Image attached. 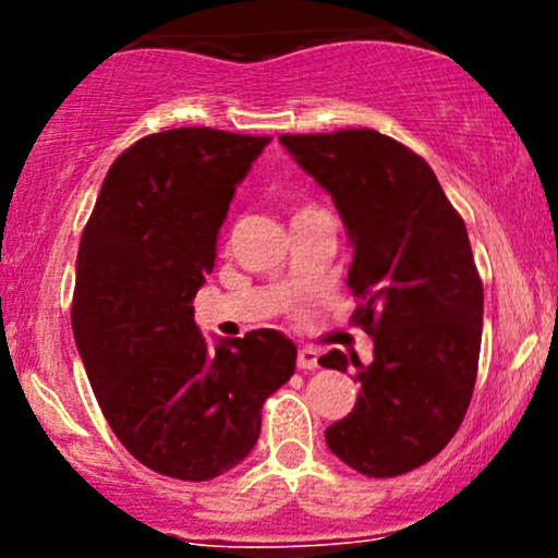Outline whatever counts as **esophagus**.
I'll return each instance as SVG.
<instances>
[{
  "label": "esophagus",
  "instance_id": "1",
  "mask_svg": "<svg viewBox=\"0 0 558 558\" xmlns=\"http://www.w3.org/2000/svg\"><path fill=\"white\" fill-rule=\"evenodd\" d=\"M317 360H319V354H317L315 349H310V345L299 349V354H296L299 369H315L317 367Z\"/></svg>",
  "mask_w": 558,
  "mask_h": 558
}]
</instances>
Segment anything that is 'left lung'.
Masks as SVG:
<instances>
[{"mask_svg":"<svg viewBox=\"0 0 558 558\" xmlns=\"http://www.w3.org/2000/svg\"><path fill=\"white\" fill-rule=\"evenodd\" d=\"M280 144L336 202L354 248L349 288L362 299L351 323L375 341L373 364L338 349L319 356L362 383L325 440L367 477L417 470L459 430L477 377L483 280L462 215L425 159L369 128L286 133Z\"/></svg>","mask_w":558,"mask_h":558,"instance_id":"8db88e82","label":"left lung"}]
</instances>
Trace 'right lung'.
<instances>
[{"instance_id":"obj_1","label":"right lung","mask_w":558,"mask_h":558,"mask_svg":"<svg viewBox=\"0 0 558 558\" xmlns=\"http://www.w3.org/2000/svg\"><path fill=\"white\" fill-rule=\"evenodd\" d=\"M270 144L172 128L112 162L81 235L73 336L101 414L141 464L204 483L243 462L296 345L252 330L209 349L194 296L213 272L235 185Z\"/></svg>"}]
</instances>
